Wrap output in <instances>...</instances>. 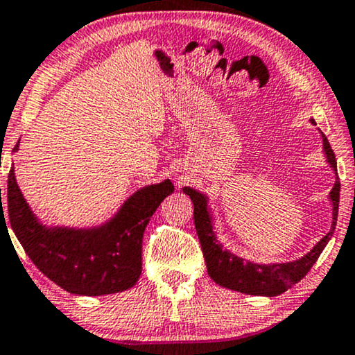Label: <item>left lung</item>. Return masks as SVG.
I'll return each instance as SVG.
<instances>
[{
	"label": "left lung",
	"mask_w": 355,
	"mask_h": 355,
	"mask_svg": "<svg viewBox=\"0 0 355 355\" xmlns=\"http://www.w3.org/2000/svg\"><path fill=\"white\" fill-rule=\"evenodd\" d=\"M311 123L315 121L311 119ZM322 144H324V152L327 157V162L338 173V167H336V155L333 149H331L329 142L324 134H322ZM183 191L190 196L193 201V219H195L196 234H198L201 250H203L206 268H208V275L216 282L218 285L230 288L234 291H241V293L248 295H257V297H277V295L284 293L298 284L306 273L311 270L315 262L320 257L322 249L333 237L336 223H338V209H339V191L340 183L339 178L336 180L333 190L329 193L331 203H333V226L331 231L318 242L313 248L311 252H308L304 257L295 262L286 263H273V266H257V263L244 262V260L236 257L227 250L218 244L216 236H214L213 226H211V216L208 211V200L205 195H201L193 188H183Z\"/></svg>",
	"instance_id": "1"
}]
</instances>
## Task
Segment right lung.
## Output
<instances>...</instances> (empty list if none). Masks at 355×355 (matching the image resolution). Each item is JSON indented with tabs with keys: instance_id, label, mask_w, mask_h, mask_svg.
<instances>
[{
	"instance_id": "obj_1",
	"label": "right lung",
	"mask_w": 355,
	"mask_h": 355,
	"mask_svg": "<svg viewBox=\"0 0 355 355\" xmlns=\"http://www.w3.org/2000/svg\"><path fill=\"white\" fill-rule=\"evenodd\" d=\"M170 193V180L142 188L125 201L113 221L98 230H49L31 213L11 168L8 209L4 213L1 203V224L10 219L34 266L60 288L85 297L118 293L131 288L141 277L142 236L150 216Z\"/></svg>"
}]
</instances>
